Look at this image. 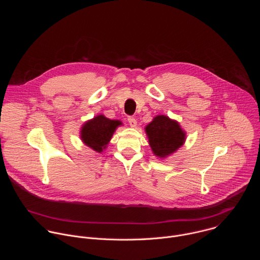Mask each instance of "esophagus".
<instances>
[{
  "instance_id": "obj_1",
  "label": "esophagus",
  "mask_w": 260,
  "mask_h": 260,
  "mask_svg": "<svg viewBox=\"0 0 260 260\" xmlns=\"http://www.w3.org/2000/svg\"><path fill=\"white\" fill-rule=\"evenodd\" d=\"M127 121H128L129 125H131L132 127H136V126H137V120H136V118L129 116V117L127 118Z\"/></svg>"
}]
</instances>
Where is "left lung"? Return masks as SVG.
I'll list each match as a JSON object with an SVG mask.
<instances>
[{
  "instance_id": "obj_1",
  "label": "left lung",
  "mask_w": 260,
  "mask_h": 260,
  "mask_svg": "<svg viewBox=\"0 0 260 260\" xmlns=\"http://www.w3.org/2000/svg\"><path fill=\"white\" fill-rule=\"evenodd\" d=\"M151 150L159 158L176 152L184 144L186 134L179 122L165 115H158L145 127Z\"/></svg>"
}]
</instances>
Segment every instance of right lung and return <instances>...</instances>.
<instances>
[{
	"label": "right lung",
	"instance_id": "1",
	"mask_svg": "<svg viewBox=\"0 0 260 260\" xmlns=\"http://www.w3.org/2000/svg\"><path fill=\"white\" fill-rule=\"evenodd\" d=\"M120 124L122 123L119 120L109 119L102 114L98 115L82 125L80 131L81 140L92 150L101 153Z\"/></svg>",
	"mask_w": 260,
	"mask_h": 260
}]
</instances>
